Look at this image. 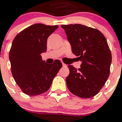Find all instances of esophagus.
I'll return each instance as SVG.
<instances>
[{
	"mask_svg": "<svg viewBox=\"0 0 122 122\" xmlns=\"http://www.w3.org/2000/svg\"><path fill=\"white\" fill-rule=\"evenodd\" d=\"M62 65H63V66H64V67H66L67 66V65H66V64H65V63H62Z\"/></svg>",
	"mask_w": 122,
	"mask_h": 122,
	"instance_id": "1",
	"label": "esophagus"
}]
</instances>
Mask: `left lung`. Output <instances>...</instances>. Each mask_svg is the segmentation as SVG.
Listing matches in <instances>:
<instances>
[{
  "label": "left lung",
  "mask_w": 122,
  "mask_h": 122,
  "mask_svg": "<svg viewBox=\"0 0 122 122\" xmlns=\"http://www.w3.org/2000/svg\"><path fill=\"white\" fill-rule=\"evenodd\" d=\"M71 46L72 52L81 62L77 70L68 65L66 81L71 92L81 98L92 97L110 75L112 54L106 39L98 30L75 24L61 25Z\"/></svg>",
  "instance_id": "left-lung-1"
}]
</instances>
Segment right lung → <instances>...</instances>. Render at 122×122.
Wrapping results in <instances>:
<instances>
[{
    "mask_svg": "<svg viewBox=\"0 0 122 122\" xmlns=\"http://www.w3.org/2000/svg\"><path fill=\"white\" fill-rule=\"evenodd\" d=\"M57 28V25L34 24L18 33L12 41L9 52L11 72L26 94L37 96L46 92L62 67L59 60L49 65L41 55L47 51L48 37Z\"/></svg>",
    "mask_w": 122,
    "mask_h": 122,
    "instance_id": "right-lung-1",
    "label": "right lung"
}]
</instances>
